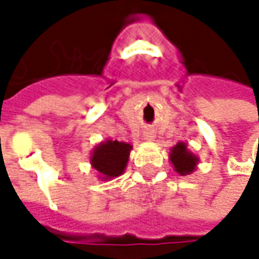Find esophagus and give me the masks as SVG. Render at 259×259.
<instances>
[{"instance_id":"obj_1","label":"esophagus","mask_w":259,"mask_h":259,"mask_svg":"<svg viewBox=\"0 0 259 259\" xmlns=\"http://www.w3.org/2000/svg\"><path fill=\"white\" fill-rule=\"evenodd\" d=\"M147 138H153V133H147Z\"/></svg>"}]
</instances>
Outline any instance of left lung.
Here are the masks:
<instances>
[{"mask_svg":"<svg viewBox=\"0 0 259 259\" xmlns=\"http://www.w3.org/2000/svg\"><path fill=\"white\" fill-rule=\"evenodd\" d=\"M171 162L176 168V171L180 174V176H187L190 174L196 163H198V157L193 156L189 150H187V145L184 142H179L172 150H171Z\"/></svg>","mask_w":259,"mask_h":259,"instance_id":"obj_1","label":"left lung"}]
</instances>
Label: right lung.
Returning a JSON list of instances; mask_svg holds the SVG:
<instances>
[{"mask_svg":"<svg viewBox=\"0 0 259 259\" xmlns=\"http://www.w3.org/2000/svg\"><path fill=\"white\" fill-rule=\"evenodd\" d=\"M130 150V144L109 139L96 147L91 156V165L103 176L102 179L105 180L118 177L124 172V168L129 160Z\"/></svg>","mask_w":259,"mask_h":259,"instance_id":"add662e5","label":"right lung"}]
</instances>
